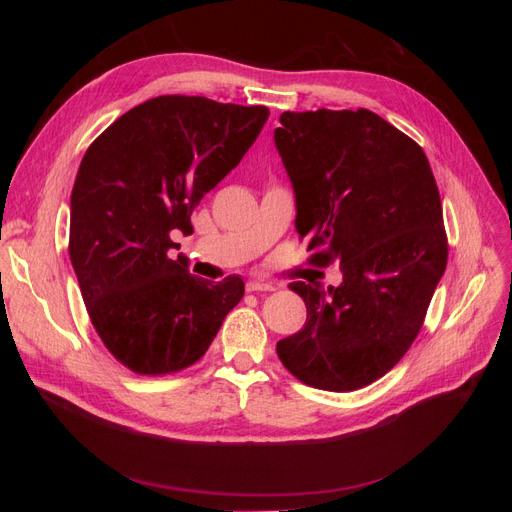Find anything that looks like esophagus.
Listing matches in <instances>:
<instances>
[{"label":"esophagus","mask_w":512,"mask_h":512,"mask_svg":"<svg viewBox=\"0 0 512 512\" xmlns=\"http://www.w3.org/2000/svg\"><path fill=\"white\" fill-rule=\"evenodd\" d=\"M247 292H269V290H273L275 286L273 284H267V282H258V280H252V282H247Z\"/></svg>","instance_id":"1"}]
</instances>
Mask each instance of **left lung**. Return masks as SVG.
<instances>
[{"mask_svg":"<svg viewBox=\"0 0 512 512\" xmlns=\"http://www.w3.org/2000/svg\"><path fill=\"white\" fill-rule=\"evenodd\" d=\"M273 141L297 205L299 237L337 262L342 284L294 282L307 320L277 342L292 376L356 391L408 352L446 269L442 203L423 149L376 113H282Z\"/></svg>","mask_w":512,"mask_h":512,"instance_id":"8db88e82","label":"left lung"}]
</instances>
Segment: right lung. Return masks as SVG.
<instances>
[{
	"label": "right lung",
	"mask_w": 512,
	"mask_h": 512,
	"mask_svg": "<svg viewBox=\"0 0 512 512\" xmlns=\"http://www.w3.org/2000/svg\"><path fill=\"white\" fill-rule=\"evenodd\" d=\"M267 106L158 96L111 123L85 151L70 196V260L104 346L136 374L162 376L207 352L245 292L213 284L168 254L173 232L245 151Z\"/></svg>",
	"instance_id": "1"
}]
</instances>
